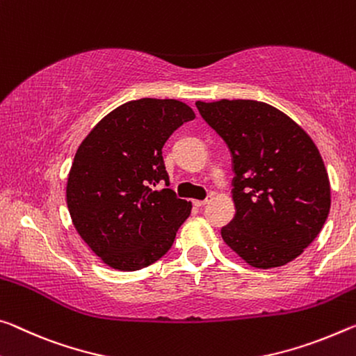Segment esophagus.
<instances>
[{"label": "esophagus", "instance_id": "esophagus-1", "mask_svg": "<svg viewBox=\"0 0 356 356\" xmlns=\"http://www.w3.org/2000/svg\"><path fill=\"white\" fill-rule=\"evenodd\" d=\"M209 202H211V198H206V200H195L193 204H195L196 207H202V206L209 204Z\"/></svg>", "mask_w": 356, "mask_h": 356}]
</instances>
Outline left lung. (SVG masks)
Returning a JSON list of instances; mask_svg holds the SVG:
<instances>
[{
	"label": "left lung",
	"mask_w": 356,
	"mask_h": 356,
	"mask_svg": "<svg viewBox=\"0 0 356 356\" xmlns=\"http://www.w3.org/2000/svg\"><path fill=\"white\" fill-rule=\"evenodd\" d=\"M196 107L233 155L236 217L222 228L225 244L258 269L293 261L330 213V179L317 145L263 101H196Z\"/></svg>",
	"instance_id": "left-lung-1"
}]
</instances>
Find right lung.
Listing matches in <instances>:
<instances>
[{"label": "right lung", "instance_id": "add662e5", "mask_svg": "<svg viewBox=\"0 0 356 356\" xmlns=\"http://www.w3.org/2000/svg\"><path fill=\"white\" fill-rule=\"evenodd\" d=\"M177 99L140 98L115 107L76 152L66 204L79 236L112 269L138 270L171 249L191 202L171 188L161 149L174 129L193 120Z\"/></svg>", "mask_w": 356, "mask_h": 356}]
</instances>
